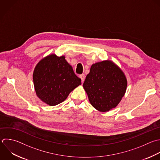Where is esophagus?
<instances>
[{"mask_svg": "<svg viewBox=\"0 0 160 160\" xmlns=\"http://www.w3.org/2000/svg\"><path fill=\"white\" fill-rule=\"evenodd\" d=\"M79 77H80V78L81 79L82 82H83L84 81V79H85V75H84V74H81V75L79 76Z\"/></svg>", "mask_w": 160, "mask_h": 160, "instance_id": "1", "label": "esophagus"}]
</instances>
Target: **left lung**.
<instances>
[{
  "mask_svg": "<svg viewBox=\"0 0 160 160\" xmlns=\"http://www.w3.org/2000/svg\"><path fill=\"white\" fill-rule=\"evenodd\" d=\"M127 79L121 68L111 60L93 64L83 88L91 104L100 112L115 108L124 96Z\"/></svg>",
  "mask_w": 160,
  "mask_h": 160,
  "instance_id": "8db88e82",
  "label": "left lung"
}]
</instances>
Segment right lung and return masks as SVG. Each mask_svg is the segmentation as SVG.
<instances>
[{"mask_svg":"<svg viewBox=\"0 0 160 160\" xmlns=\"http://www.w3.org/2000/svg\"><path fill=\"white\" fill-rule=\"evenodd\" d=\"M33 82L37 96L51 106L65 101L69 93L81 84V79L74 74L65 56L54 54L46 56L37 64Z\"/></svg>","mask_w":160,"mask_h":160,"instance_id":"add662e5","label":"right lung"}]
</instances>
